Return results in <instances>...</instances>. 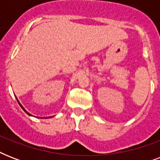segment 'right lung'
Segmentation results:
<instances>
[{
    "instance_id": "obj_1",
    "label": "right lung",
    "mask_w": 160,
    "mask_h": 160,
    "mask_svg": "<svg viewBox=\"0 0 160 160\" xmlns=\"http://www.w3.org/2000/svg\"><path fill=\"white\" fill-rule=\"evenodd\" d=\"M16 100H17V99H16ZM17 101H18V100H17ZM18 103H19V105H21V108H22V109H24V111H25V112H26V114H29V115H31V114H30V113H28V112H27V111H26V109H24V108H23V106H22V105H21V104H20V102H19V101H18Z\"/></svg>"
}]
</instances>
